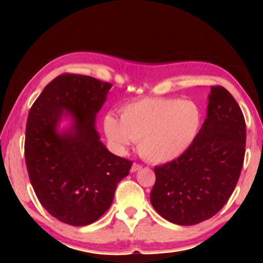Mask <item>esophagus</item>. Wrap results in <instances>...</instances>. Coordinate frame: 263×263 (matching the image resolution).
<instances>
[{
  "mask_svg": "<svg viewBox=\"0 0 263 263\" xmlns=\"http://www.w3.org/2000/svg\"><path fill=\"white\" fill-rule=\"evenodd\" d=\"M140 170H142V165L141 164H137V163H134V164H132V167H131L132 173H135V172H137V171H140Z\"/></svg>",
  "mask_w": 263,
  "mask_h": 263,
  "instance_id": "obj_1",
  "label": "esophagus"
}]
</instances>
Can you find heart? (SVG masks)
<instances>
[{"mask_svg":"<svg viewBox=\"0 0 263 263\" xmlns=\"http://www.w3.org/2000/svg\"><path fill=\"white\" fill-rule=\"evenodd\" d=\"M121 119L107 114L104 128L115 146L128 148L137 141L142 158L151 163H167L179 158L197 140L203 122L195 101L179 98L136 99L120 108Z\"/></svg>","mask_w":263,"mask_h":263,"instance_id":"1","label":"heart"}]
</instances>
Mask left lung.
I'll return each instance as SVG.
<instances>
[{
  "instance_id": "8db88e82",
  "label": "left lung",
  "mask_w": 263,
  "mask_h": 263,
  "mask_svg": "<svg viewBox=\"0 0 263 263\" xmlns=\"http://www.w3.org/2000/svg\"><path fill=\"white\" fill-rule=\"evenodd\" d=\"M246 146L242 111L225 87L211 86L206 119L193 146L155 167L151 203L162 218L195 225L219 213L236 186Z\"/></svg>"
}]
</instances>
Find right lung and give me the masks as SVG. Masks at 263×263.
Returning <instances> with one entry per match:
<instances>
[{
	"instance_id": "right-lung-1",
	"label": "right lung",
	"mask_w": 263,
	"mask_h": 263,
	"mask_svg": "<svg viewBox=\"0 0 263 263\" xmlns=\"http://www.w3.org/2000/svg\"><path fill=\"white\" fill-rule=\"evenodd\" d=\"M111 86L86 75H59L29 110L25 142L29 180L44 209L68 225L101 218L131 170L132 162L111 153L96 129V115ZM64 118L71 123L60 130Z\"/></svg>"
}]
</instances>
